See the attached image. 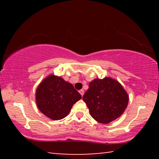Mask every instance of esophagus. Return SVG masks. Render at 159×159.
Masks as SVG:
<instances>
[{
  "instance_id": "esophagus-1",
  "label": "esophagus",
  "mask_w": 159,
  "mask_h": 159,
  "mask_svg": "<svg viewBox=\"0 0 159 159\" xmlns=\"http://www.w3.org/2000/svg\"><path fill=\"white\" fill-rule=\"evenodd\" d=\"M79 93H80V95H81V96H83V95H84V90H83V89H82V90H79Z\"/></svg>"
}]
</instances>
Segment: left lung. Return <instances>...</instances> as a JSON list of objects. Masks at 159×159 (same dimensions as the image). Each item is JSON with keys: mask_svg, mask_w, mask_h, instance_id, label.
Returning a JSON list of instances; mask_svg holds the SVG:
<instances>
[{"mask_svg": "<svg viewBox=\"0 0 159 159\" xmlns=\"http://www.w3.org/2000/svg\"><path fill=\"white\" fill-rule=\"evenodd\" d=\"M83 99L96 121L108 124L123 114L128 106L129 96L116 79L97 78L90 83Z\"/></svg>", "mask_w": 159, "mask_h": 159, "instance_id": "left-lung-1", "label": "left lung"}]
</instances>
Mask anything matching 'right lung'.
<instances>
[{
    "mask_svg": "<svg viewBox=\"0 0 159 159\" xmlns=\"http://www.w3.org/2000/svg\"><path fill=\"white\" fill-rule=\"evenodd\" d=\"M81 95L74 85L60 76L50 74L40 83L36 91V103L40 111L54 120L69 114Z\"/></svg>",
    "mask_w": 159,
    "mask_h": 159,
    "instance_id": "obj_1",
    "label": "right lung"
}]
</instances>
